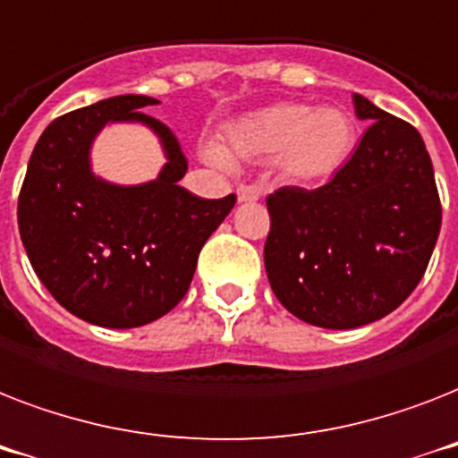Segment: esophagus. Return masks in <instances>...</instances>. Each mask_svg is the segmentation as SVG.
<instances>
[{
  "label": "esophagus",
  "mask_w": 458,
  "mask_h": 458,
  "mask_svg": "<svg viewBox=\"0 0 458 458\" xmlns=\"http://www.w3.org/2000/svg\"><path fill=\"white\" fill-rule=\"evenodd\" d=\"M236 196H239V203H252V200H258L262 196V191L252 184H239Z\"/></svg>",
  "instance_id": "34e87169"
}]
</instances>
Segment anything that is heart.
I'll use <instances>...</instances> for the list:
<instances>
[{
    "instance_id": "heart-1",
    "label": "heart",
    "mask_w": 458,
    "mask_h": 458,
    "mask_svg": "<svg viewBox=\"0 0 458 458\" xmlns=\"http://www.w3.org/2000/svg\"><path fill=\"white\" fill-rule=\"evenodd\" d=\"M226 148L215 141L200 144L210 165L229 167V160H272L281 177L293 184H327L350 163L357 148V125L338 106L312 108L300 101H281L250 111L225 127Z\"/></svg>"
}]
</instances>
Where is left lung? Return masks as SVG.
<instances>
[{
    "instance_id": "left-lung-1",
    "label": "left lung",
    "mask_w": 458,
    "mask_h": 458,
    "mask_svg": "<svg viewBox=\"0 0 458 458\" xmlns=\"http://www.w3.org/2000/svg\"><path fill=\"white\" fill-rule=\"evenodd\" d=\"M352 104L371 125L343 172L314 191L284 186L267 199L274 295L293 317L335 331L397 310L419 286L442 225L419 131L361 94Z\"/></svg>"
}]
</instances>
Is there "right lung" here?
Masks as SVG:
<instances>
[{
    "mask_svg": "<svg viewBox=\"0 0 458 458\" xmlns=\"http://www.w3.org/2000/svg\"><path fill=\"white\" fill-rule=\"evenodd\" d=\"M158 104L123 94L61 115L42 131L18 199L28 259L58 305L104 328H134L167 314L191 286L200 248L236 196L200 199L170 127L141 113ZM151 129L166 153L159 177L113 185L90 170V146L108 124Z\"/></svg>",
    "mask_w": 458,
    "mask_h": 458,
    "instance_id": "1",
    "label": "right lung"
}]
</instances>
